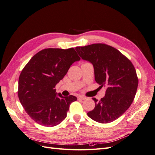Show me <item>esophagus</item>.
Instances as JSON below:
<instances>
[{"label":"esophagus","mask_w":155,"mask_h":155,"mask_svg":"<svg viewBox=\"0 0 155 155\" xmlns=\"http://www.w3.org/2000/svg\"><path fill=\"white\" fill-rule=\"evenodd\" d=\"M78 100H85L87 99V97L83 96H78Z\"/></svg>","instance_id":"1"}]
</instances>
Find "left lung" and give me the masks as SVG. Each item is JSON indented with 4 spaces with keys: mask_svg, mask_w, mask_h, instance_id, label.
<instances>
[{
    "mask_svg": "<svg viewBox=\"0 0 155 155\" xmlns=\"http://www.w3.org/2000/svg\"><path fill=\"white\" fill-rule=\"evenodd\" d=\"M80 57L94 68L95 80L106 87L105 96L98 101L93 97L95 107L87 115L101 124L118 119L127 110L137 93L138 78L130 61L119 50L102 43L75 48Z\"/></svg>",
    "mask_w": 155,
    "mask_h": 155,
    "instance_id": "obj_1",
    "label": "left lung"
}]
</instances>
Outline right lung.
Masks as SVG:
<instances>
[{
  "instance_id": "1",
  "label": "right lung",
  "mask_w": 155,
  "mask_h": 155,
  "mask_svg": "<svg viewBox=\"0 0 155 155\" xmlns=\"http://www.w3.org/2000/svg\"><path fill=\"white\" fill-rule=\"evenodd\" d=\"M79 60L73 48H46L33 56L22 69L18 78V99L35 122L54 127L66 118L70 104L77 97L57 95L55 87L72 63Z\"/></svg>"
}]
</instances>
